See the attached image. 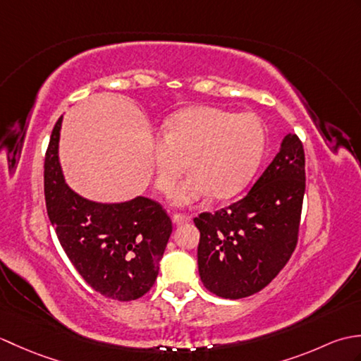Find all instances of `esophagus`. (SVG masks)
<instances>
[{
  "instance_id": "34e87169",
  "label": "esophagus",
  "mask_w": 361,
  "mask_h": 361,
  "mask_svg": "<svg viewBox=\"0 0 361 361\" xmlns=\"http://www.w3.org/2000/svg\"><path fill=\"white\" fill-rule=\"evenodd\" d=\"M172 220H173L175 225H186L190 221V217L186 216V214H173Z\"/></svg>"
}]
</instances>
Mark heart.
Listing matches in <instances>:
<instances>
[{
	"mask_svg": "<svg viewBox=\"0 0 361 361\" xmlns=\"http://www.w3.org/2000/svg\"><path fill=\"white\" fill-rule=\"evenodd\" d=\"M264 150L265 128L256 114L197 106L175 114L163 127V140H152L155 186L169 192L188 163L192 173L173 189L172 202L194 204L209 194L225 200L248 185Z\"/></svg>",
	"mask_w": 361,
	"mask_h": 361,
	"instance_id": "obj_1",
	"label": "heart"
}]
</instances>
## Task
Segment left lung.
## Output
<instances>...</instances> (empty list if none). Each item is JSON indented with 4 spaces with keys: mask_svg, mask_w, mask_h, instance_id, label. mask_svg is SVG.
Instances as JSON below:
<instances>
[{
    "mask_svg": "<svg viewBox=\"0 0 361 361\" xmlns=\"http://www.w3.org/2000/svg\"><path fill=\"white\" fill-rule=\"evenodd\" d=\"M304 190L302 142L288 133L247 195L194 219L200 229L198 273L211 293L247 298L278 276L296 248Z\"/></svg>",
    "mask_w": 361,
    "mask_h": 361,
    "instance_id": "left-lung-1",
    "label": "left lung"
}]
</instances>
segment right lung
I'll return each instance as SVG.
<instances>
[{
    "label": "right lung",
    "mask_w": 361,
    "mask_h": 361,
    "mask_svg": "<svg viewBox=\"0 0 361 361\" xmlns=\"http://www.w3.org/2000/svg\"><path fill=\"white\" fill-rule=\"evenodd\" d=\"M62 118L54 126L44 157V200L68 259L90 287L105 298L133 301L152 288L172 221L145 197L122 203L83 198L65 183L59 161Z\"/></svg>",
    "instance_id": "right-lung-1"
}]
</instances>
